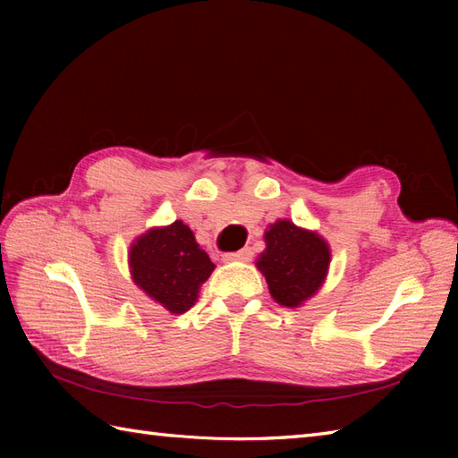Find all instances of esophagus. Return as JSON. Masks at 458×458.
I'll list each match as a JSON object with an SVG mask.
<instances>
[{"label":"esophagus","mask_w":458,"mask_h":458,"mask_svg":"<svg viewBox=\"0 0 458 458\" xmlns=\"http://www.w3.org/2000/svg\"><path fill=\"white\" fill-rule=\"evenodd\" d=\"M224 261H250L251 259V250L242 248L240 251H232V254H224Z\"/></svg>","instance_id":"obj_1"}]
</instances>
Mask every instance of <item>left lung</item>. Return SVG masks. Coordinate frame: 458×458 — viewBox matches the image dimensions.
I'll return each instance as SVG.
<instances>
[{
  "label": "left lung",
  "mask_w": 458,
  "mask_h": 458,
  "mask_svg": "<svg viewBox=\"0 0 458 458\" xmlns=\"http://www.w3.org/2000/svg\"><path fill=\"white\" fill-rule=\"evenodd\" d=\"M264 240L266 250L258 256L256 267L266 277L271 297L287 309L307 303L328 276V242L287 218L269 224Z\"/></svg>",
  "instance_id": "8db88e82"
}]
</instances>
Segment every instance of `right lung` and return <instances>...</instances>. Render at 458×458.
Listing matches in <instances>:
<instances>
[{"instance_id": "add662e5", "label": "right lung", "mask_w": 458, "mask_h": 458, "mask_svg": "<svg viewBox=\"0 0 458 458\" xmlns=\"http://www.w3.org/2000/svg\"><path fill=\"white\" fill-rule=\"evenodd\" d=\"M128 266L133 284L173 315L187 313L197 303L200 285L216 267L182 220L135 238Z\"/></svg>"}]
</instances>
